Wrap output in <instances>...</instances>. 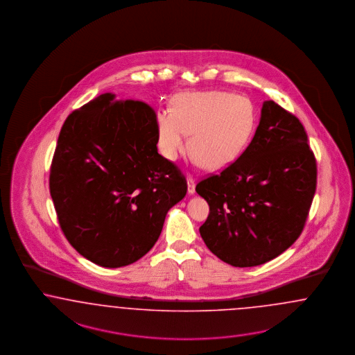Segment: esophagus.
I'll use <instances>...</instances> for the list:
<instances>
[{"label":"esophagus","mask_w":355,"mask_h":355,"mask_svg":"<svg viewBox=\"0 0 355 355\" xmlns=\"http://www.w3.org/2000/svg\"><path fill=\"white\" fill-rule=\"evenodd\" d=\"M187 193L189 194L196 193V180L193 178V175H189V178H187Z\"/></svg>","instance_id":"esophagus-1"}]
</instances>
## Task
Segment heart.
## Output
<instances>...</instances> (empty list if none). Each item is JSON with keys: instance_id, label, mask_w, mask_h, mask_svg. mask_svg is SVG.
Segmentation results:
<instances>
[{"instance_id": "obj_1", "label": "heart", "mask_w": 355, "mask_h": 355, "mask_svg": "<svg viewBox=\"0 0 355 355\" xmlns=\"http://www.w3.org/2000/svg\"><path fill=\"white\" fill-rule=\"evenodd\" d=\"M159 144L166 157L175 159L191 149L207 169H223L241 156L251 140L255 114L250 100L235 94L213 91L190 94L175 111L157 116Z\"/></svg>"}]
</instances>
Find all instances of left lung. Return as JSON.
<instances>
[{
    "mask_svg": "<svg viewBox=\"0 0 355 355\" xmlns=\"http://www.w3.org/2000/svg\"><path fill=\"white\" fill-rule=\"evenodd\" d=\"M315 186L317 162L302 124L273 100L264 101L241 157L197 184L210 207L200 236L234 267L264 264L297 241Z\"/></svg>",
    "mask_w": 355,
    "mask_h": 355,
    "instance_id": "left-lung-1",
    "label": "left lung"
}]
</instances>
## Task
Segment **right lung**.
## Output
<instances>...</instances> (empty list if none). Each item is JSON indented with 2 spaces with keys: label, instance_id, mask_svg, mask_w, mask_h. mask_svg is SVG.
<instances>
[{
  "label": "right lung",
  "instance_id": "right-lung-1",
  "mask_svg": "<svg viewBox=\"0 0 355 355\" xmlns=\"http://www.w3.org/2000/svg\"><path fill=\"white\" fill-rule=\"evenodd\" d=\"M155 110L103 94L69 114L50 168L59 226L89 261L119 268L155 245L184 198L182 171L158 155Z\"/></svg>",
  "mask_w": 355,
  "mask_h": 355
}]
</instances>
